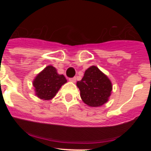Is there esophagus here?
<instances>
[{"label": "esophagus", "mask_w": 151, "mask_h": 151, "mask_svg": "<svg viewBox=\"0 0 151 151\" xmlns=\"http://www.w3.org/2000/svg\"><path fill=\"white\" fill-rule=\"evenodd\" d=\"M69 80L72 82H76V77H73V78H69Z\"/></svg>", "instance_id": "obj_1"}]
</instances>
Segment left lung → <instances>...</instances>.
<instances>
[{"instance_id":"8db88e82","label":"left lung","mask_w":151,"mask_h":151,"mask_svg":"<svg viewBox=\"0 0 151 151\" xmlns=\"http://www.w3.org/2000/svg\"><path fill=\"white\" fill-rule=\"evenodd\" d=\"M80 95L85 104L90 106H100L108 101L112 91L110 79L94 66L85 72L83 78L77 82Z\"/></svg>"}]
</instances>
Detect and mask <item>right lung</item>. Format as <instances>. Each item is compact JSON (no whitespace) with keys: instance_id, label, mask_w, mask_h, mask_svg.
<instances>
[{"instance_id":"obj_1","label":"right lung","mask_w":151,"mask_h":151,"mask_svg":"<svg viewBox=\"0 0 151 151\" xmlns=\"http://www.w3.org/2000/svg\"><path fill=\"white\" fill-rule=\"evenodd\" d=\"M67 82L63 75H59L52 66H47L36 76L33 85L36 95L43 100L52 99L60 87Z\"/></svg>"}]
</instances>
